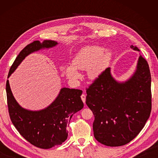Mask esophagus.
Masks as SVG:
<instances>
[{"mask_svg":"<svg viewBox=\"0 0 158 158\" xmlns=\"http://www.w3.org/2000/svg\"><path fill=\"white\" fill-rule=\"evenodd\" d=\"M81 100L83 101V102L85 104V94H82L81 96Z\"/></svg>","mask_w":158,"mask_h":158,"instance_id":"obj_1","label":"esophagus"}]
</instances>
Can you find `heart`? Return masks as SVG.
<instances>
[{"instance_id":"b5f03b06","label":"heart","mask_w":158,"mask_h":158,"mask_svg":"<svg viewBox=\"0 0 158 158\" xmlns=\"http://www.w3.org/2000/svg\"><path fill=\"white\" fill-rule=\"evenodd\" d=\"M111 53L98 46H88L77 53L73 60V65L65 67V74L68 78L77 81L81 74L77 71L87 70L90 79H95L107 68L111 59Z\"/></svg>"}]
</instances>
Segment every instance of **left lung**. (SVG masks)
<instances>
[{
    "instance_id": "left-lung-1",
    "label": "left lung",
    "mask_w": 158,
    "mask_h": 158,
    "mask_svg": "<svg viewBox=\"0 0 158 158\" xmlns=\"http://www.w3.org/2000/svg\"><path fill=\"white\" fill-rule=\"evenodd\" d=\"M133 50L139 49L131 45ZM151 76L147 61L139 57L137 69L125 82L112 77L110 68L86 89L85 103L93 111L96 140L108 146L130 142L141 132L151 111Z\"/></svg>"
}]
</instances>
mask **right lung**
<instances>
[{
  "label": "right lung",
  "instance_id": "right-lung-1",
  "mask_svg": "<svg viewBox=\"0 0 158 158\" xmlns=\"http://www.w3.org/2000/svg\"><path fill=\"white\" fill-rule=\"evenodd\" d=\"M57 44V42L53 40H44L42 43L36 40L28 44L16 58L7 78L30 53ZM6 93L10 117L16 129L28 142L43 149L60 145L67 139V127L72 116L84 107L82 90L79 89L63 88L49 106L39 111L28 110L19 105L10 89L9 80L6 82Z\"/></svg>",
  "mask_w": 158,
  "mask_h": 158
}]
</instances>
